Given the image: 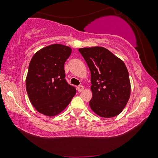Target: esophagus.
I'll return each mask as SVG.
<instances>
[{
	"label": "esophagus",
	"instance_id": "34e87169",
	"mask_svg": "<svg viewBox=\"0 0 158 158\" xmlns=\"http://www.w3.org/2000/svg\"><path fill=\"white\" fill-rule=\"evenodd\" d=\"M77 90H78L79 92H81V91H83V90L84 87H83V85H79L78 87H77Z\"/></svg>",
	"mask_w": 158,
	"mask_h": 158
}]
</instances>
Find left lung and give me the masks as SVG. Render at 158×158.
Listing matches in <instances>:
<instances>
[{
    "mask_svg": "<svg viewBox=\"0 0 158 158\" xmlns=\"http://www.w3.org/2000/svg\"><path fill=\"white\" fill-rule=\"evenodd\" d=\"M90 71L92 98L89 105L101 117L111 118L126 106L131 92L129 73L124 62L102 47L78 49Z\"/></svg>",
    "mask_w": 158,
    "mask_h": 158,
    "instance_id": "8db88e82",
    "label": "left lung"
}]
</instances>
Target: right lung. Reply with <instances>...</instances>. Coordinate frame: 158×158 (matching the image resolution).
I'll return each instance as SVG.
<instances>
[{"label":"right lung","instance_id":"obj_1","mask_svg":"<svg viewBox=\"0 0 158 158\" xmlns=\"http://www.w3.org/2000/svg\"><path fill=\"white\" fill-rule=\"evenodd\" d=\"M70 47L49 45L34 54L30 61L26 88L31 104L40 113L54 116L65 109L76 94L65 80L64 64Z\"/></svg>","mask_w":158,"mask_h":158}]
</instances>
